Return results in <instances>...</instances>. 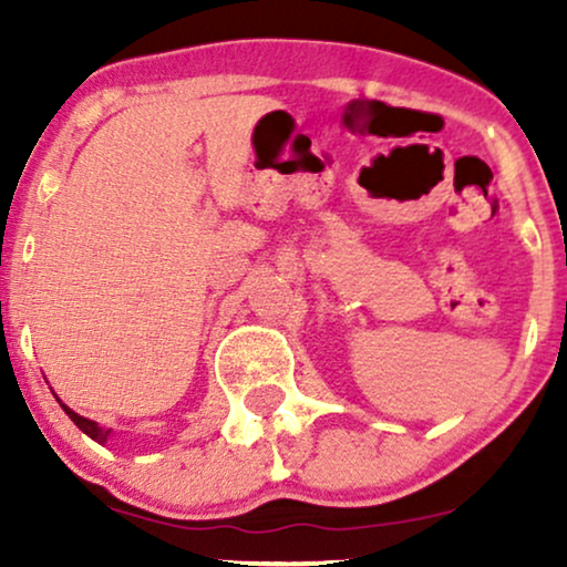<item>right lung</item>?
Wrapping results in <instances>:
<instances>
[{
    "label": "right lung",
    "mask_w": 567,
    "mask_h": 567,
    "mask_svg": "<svg viewBox=\"0 0 567 567\" xmlns=\"http://www.w3.org/2000/svg\"><path fill=\"white\" fill-rule=\"evenodd\" d=\"M56 400H59V398H56ZM59 405L64 408V413H66L69 417H72L76 429H80L82 433H87V436H90L92 441H97V444H103V446L107 444V441H111V436H113V429H103V425H97L95 421H90V417H84V415H80V413H74V410H72V408H66L64 402H61V400H59Z\"/></svg>",
    "instance_id": "1"
}]
</instances>
